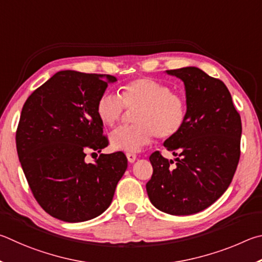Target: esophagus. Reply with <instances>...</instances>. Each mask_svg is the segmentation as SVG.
Here are the masks:
<instances>
[{
  "instance_id": "esophagus-1",
  "label": "esophagus",
  "mask_w": 262,
  "mask_h": 262,
  "mask_svg": "<svg viewBox=\"0 0 262 262\" xmlns=\"http://www.w3.org/2000/svg\"><path fill=\"white\" fill-rule=\"evenodd\" d=\"M126 158H127V160H130V161H134V160L136 159V155L132 153H126Z\"/></svg>"
}]
</instances>
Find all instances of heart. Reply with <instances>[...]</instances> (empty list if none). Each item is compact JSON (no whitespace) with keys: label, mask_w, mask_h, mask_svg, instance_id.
Here are the masks:
<instances>
[{"label":"heart","mask_w":262,"mask_h":262,"mask_svg":"<svg viewBox=\"0 0 262 262\" xmlns=\"http://www.w3.org/2000/svg\"><path fill=\"white\" fill-rule=\"evenodd\" d=\"M175 115H176L175 107H172V105H169V107H167L166 109L163 110L162 118H163L164 122L169 123L173 117H175ZM115 144L119 146L121 148H131V149L137 150L141 145L144 144V141L140 140V139H136V138L135 139L127 138L125 134H119V135L115 137Z\"/></svg>","instance_id":"1"}]
</instances>
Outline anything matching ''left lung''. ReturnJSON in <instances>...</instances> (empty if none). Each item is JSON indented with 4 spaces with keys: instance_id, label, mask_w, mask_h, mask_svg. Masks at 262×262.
Masks as SVG:
<instances>
[{
    "instance_id": "8db88e82",
    "label": "left lung",
    "mask_w": 262,
    "mask_h": 262,
    "mask_svg": "<svg viewBox=\"0 0 262 262\" xmlns=\"http://www.w3.org/2000/svg\"><path fill=\"white\" fill-rule=\"evenodd\" d=\"M113 76L59 71L32 93L16 131L18 158L35 200L46 213L77 223L102 214L127 168L121 152L102 154L99 103ZM87 147L98 150L93 162Z\"/></svg>"
}]
</instances>
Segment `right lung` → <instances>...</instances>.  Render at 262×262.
Wrapping results in <instances>:
<instances>
[{
	"mask_svg": "<svg viewBox=\"0 0 262 262\" xmlns=\"http://www.w3.org/2000/svg\"><path fill=\"white\" fill-rule=\"evenodd\" d=\"M167 73L184 82L186 113L163 144L175 159L160 152L149 157L153 175L146 190L161 212L191 215L209 207L230 185L241 157L242 121L220 79L194 67Z\"/></svg>",
	"mask_w": 262,
	"mask_h": 262,
	"instance_id": "1",
	"label": "right lung"
}]
</instances>
